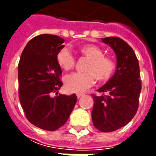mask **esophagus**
I'll list each match as a JSON object with an SVG mask.
<instances>
[{
  "label": "esophagus",
  "instance_id": "34e87169",
  "mask_svg": "<svg viewBox=\"0 0 156 156\" xmlns=\"http://www.w3.org/2000/svg\"><path fill=\"white\" fill-rule=\"evenodd\" d=\"M76 96H77V98L79 99V98H81V96H83V94H80V93H78L77 94H76Z\"/></svg>",
  "mask_w": 156,
  "mask_h": 156
}]
</instances>
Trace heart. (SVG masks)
Masks as SVG:
<instances>
[{
	"label": "heart",
	"instance_id": "b5f03b06",
	"mask_svg": "<svg viewBox=\"0 0 156 156\" xmlns=\"http://www.w3.org/2000/svg\"><path fill=\"white\" fill-rule=\"evenodd\" d=\"M79 52L88 59V62L84 69L85 73H74L65 77V87L71 93L84 92L94 83L95 78L100 82L108 81L115 69L113 59L103 55L102 49L97 46L83 45L79 48ZM56 61L59 67L65 71H69L75 67V58L67 48L58 52Z\"/></svg>",
	"mask_w": 156,
	"mask_h": 156
}]
</instances>
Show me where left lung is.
Returning a JSON list of instances; mask_svg holds the SVG:
<instances>
[{"mask_svg":"<svg viewBox=\"0 0 156 156\" xmlns=\"http://www.w3.org/2000/svg\"><path fill=\"white\" fill-rule=\"evenodd\" d=\"M116 55V70L108 82L98 89L107 93L93 94L92 120L101 132H112L127 125L135 116L141 90L140 68L132 48L119 37L101 38Z\"/></svg>","mask_w":156,"mask_h":156,"instance_id":"left-lung-1","label":"left lung"}]
</instances>
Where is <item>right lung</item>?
Listing matches in <instances>:
<instances>
[{
	"mask_svg": "<svg viewBox=\"0 0 156 156\" xmlns=\"http://www.w3.org/2000/svg\"><path fill=\"white\" fill-rule=\"evenodd\" d=\"M65 40L54 34H40L22 51L18 65L19 99L27 119L48 131H55L68 121L77 101L75 94H59L62 69L56 61Z\"/></svg>",
	"mask_w": 156,
	"mask_h": 156,
	"instance_id": "obj_1",
	"label": "right lung"
}]
</instances>
